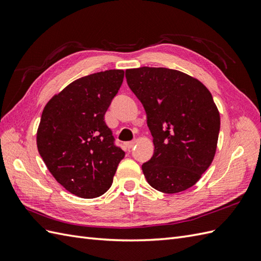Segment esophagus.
<instances>
[{
    "label": "esophagus",
    "mask_w": 261,
    "mask_h": 261,
    "mask_svg": "<svg viewBox=\"0 0 261 261\" xmlns=\"http://www.w3.org/2000/svg\"><path fill=\"white\" fill-rule=\"evenodd\" d=\"M135 145H136V141H129V142L125 143V147L129 149V150H131V149L135 147Z\"/></svg>",
    "instance_id": "34e87169"
}]
</instances>
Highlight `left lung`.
Here are the masks:
<instances>
[{
	"instance_id": "obj_1",
	"label": "left lung",
	"mask_w": 261,
	"mask_h": 261,
	"mask_svg": "<svg viewBox=\"0 0 261 261\" xmlns=\"http://www.w3.org/2000/svg\"><path fill=\"white\" fill-rule=\"evenodd\" d=\"M130 90L142 103L154 151L142 165L149 185L174 194L196 184L214 158L220 113L201 82L179 70H125Z\"/></svg>"
}]
</instances>
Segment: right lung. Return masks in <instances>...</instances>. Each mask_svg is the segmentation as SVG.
<instances>
[{
	"mask_svg": "<svg viewBox=\"0 0 261 261\" xmlns=\"http://www.w3.org/2000/svg\"><path fill=\"white\" fill-rule=\"evenodd\" d=\"M123 77L122 69L82 77L55 95L42 111L38 151L56 180L76 196L103 195L124 158L104 121Z\"/></svg>",
	"mask_w": 261,
	"mask_h": 261,
	"instance_id": "right-lung-1",
	"label": "right lung"
}]
</instances>
